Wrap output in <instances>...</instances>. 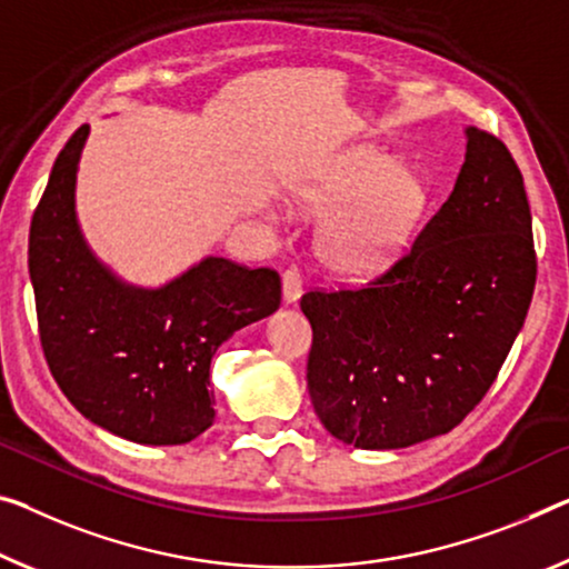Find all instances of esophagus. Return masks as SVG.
Listing matches in <instances>:
<instances>
[{
	"label": "esophagus",
	"instance_id": "obj_1",
	"mask_svg": "<svg viewBox=\"0 0 569 569\" xmlns=\"http://www.w3.org/2000/svg\"><path fill=\"white\" fill-rule=\"evenodd\" d=\"M282 295H284V302H297L302 295V277L297 269H287L282 274Z\"/></svg>",
	"mask_w": 569,
	"mask_h": 569
}]
</instances>
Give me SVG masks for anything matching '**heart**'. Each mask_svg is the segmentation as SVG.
Segmentation results:
<instances>
[{
	"instance_id": "obj_1",
	"label": "heart",
	"mask_w": 569,
	"mask_h": 569,
	"mask_svg": "<svg viewBox=\"0 0 569 569\" xmlns=\"http://www.w3.org/2000/svg\"><path fill=\"white\" fill-rule=\"evenodd\" d=\"M300 203L328 216L318 233V254L330 272L366 279L391 267L405 251L427 206L422 174L381 150H358L340 160Z\"/></svg>"
}]
</instances>
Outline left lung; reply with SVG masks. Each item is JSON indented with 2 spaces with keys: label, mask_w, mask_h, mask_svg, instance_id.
I'll use <instances>...</instances> for the list:
<instances>
[{
  "label": "left lung",
  "mask_w": 569,
  "mask_h": 569,
  "mask_svg": "<svg viewBox=\"0 0 569 569\" xmlns=\"http://www.w3.org/2000/svg\"><path fill=\"white\" fill-rule=\"evenodd\" d=\"M466 137L456 188L405 257L369 284L300 300L315 415L353 448H409L458 427L527 318L537 254L521 170L501 139Z\"/></svg>",
  "instance_id": "obj_1"
}]
</instances>
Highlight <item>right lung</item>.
Returning a JSON list of instances; mask_svg holds the SVG:
<instances>
[{
	"label": "right lung",
	"instance_id": "add662e5",
	"mask_svg": "<svg viewBox=\"0 0 569 569\" xmlns=\"http://www.w3.org/2000/svg\"><path fill=\"white\" fill-rule=\"evenodd\" d=\"M89 124L50 170L30 223V279L52 379L93 425L139 445H182L213 425L211 358L282 300L274 269L206 257L160 290L121 282L86 247L76 172Z\"/></svg>",
	"mask_w": 569,
	"mask_h": 569
}]
</instances>
